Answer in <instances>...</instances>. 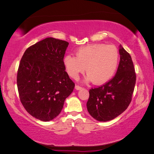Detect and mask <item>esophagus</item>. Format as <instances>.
<instances>
[{
    "label": "esophagus",
    "instance_id": "1",
    "mask_svg": "<svg viewBox=\"0 0 154 154\" xmlns=\"http://www.w3.org/2000/svg\"><path fill=\"white\" fill-rule=\"evenodd\" d=\"M75 89L77 90H79L81 89H82V87H81V86H79V85H75Z\"/></svg>",
    "mask_w": 154,
    "mask_h": 154
}]
</instances>
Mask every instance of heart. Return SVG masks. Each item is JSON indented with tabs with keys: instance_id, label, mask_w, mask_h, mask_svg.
Instances as JSON below:
<instances>
[{
	"instance_id": "heart-1",
	"label": "heart",
	"mask_w": 154,
	"mask_h": 154,
	"mask_svg": "<svg viewBox=\"0 0 154 154\" xmlns=\"http://www.w3.org/2000/svg\"><path fill=\"white\" fill-rule=\"evenodd\" d=\"M119 60V51L116 46L99 43L79 48L76 57L66 56L63 62L67 73L72 79H77L85 70L87 79L100 85L107 82L116 73Z\"/></svg>"
}]
</instances>
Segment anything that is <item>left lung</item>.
I'll return each mask as SVG.
<instances>
[{
	"label": "left lung",
	"mask_w": 154,
	"mask_h": 154,
	"mask_svg": "<svg viewBox=\"0 0 154 154\" xmlns=\"http://www.w3.org/2000/svg\"><path fill=\"white\" fill-rule=\"evenodd\" d=\"M120 61L116 74L100 86L91 88L87 102L90 116L100 122H107L122 114L132 100L136 72L131 56L120 46Z\"/></svg>",
	"instance_id": "1"
}]
</instances>
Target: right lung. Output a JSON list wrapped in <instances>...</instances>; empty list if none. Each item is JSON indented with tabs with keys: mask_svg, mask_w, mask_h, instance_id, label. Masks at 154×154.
I'll return each instance as SVG.
<instances>
[{
	"mask_svg": "<svg viewBox=\"0 0 154 154\" xmlns=\"http://www.w3.org/2000/svg\"><path fill=\"white\" fill-rule=\"evenodd\" d=\"M67 41L48 37L29 47L21 59L17 85L21 103L36 119L48 122L56 118L75 83L65 71Z\"/></svg>",
	"mask_w": 154,
	"mask_h": 154,
	"instance_id": "1",
	"label": "right lung"
}]
</instances>
